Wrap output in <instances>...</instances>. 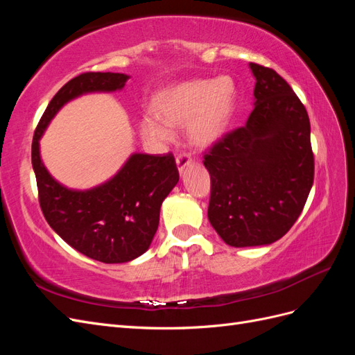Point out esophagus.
<instances>
[{"label":"esophagus","instance_id":"obj_1","mask_svg":"<svg viewBox=\"0 0 355 355\" xmlns=\"http://www.w3.org/2000/svg\"><path fill=\"white\" fill-rule=\"evenodd\" d=\"M191 163H192L191 155H188V154H179L178 158H176V164H178L179 173H180V175L184 173L185 168H188V167L191 166Z\"/></svg>","mask_w":355,"mask_h":355}]
</instances>
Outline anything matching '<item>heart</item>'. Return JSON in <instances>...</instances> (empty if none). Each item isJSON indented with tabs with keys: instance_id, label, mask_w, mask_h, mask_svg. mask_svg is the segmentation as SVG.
Instances as JSON below:
<instances>
[{
	"instance_id": "1",
	"label": "heart",
	"mask_w": 355,
	"mask_h": 355,
	"mask_svg": "<svg viewBox=\"0 0 355 355\" xmlns=\"http://www.w3.org/2000/svg\"><path fill=\"white\" fill-rule=\"evenodd\" d=\"M237 85L228 75L180 83L164 90L154 103V114L166 125L145 118L139 130L145 141L164 145L173 139L168 127L187 125L188 142L209 148L227 133L237 110Z\"/></svg>"
}]
</instances>
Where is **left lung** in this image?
<instances>
[{"instance_id":"8db88e82","label":"left lung","mask_w":355,"mask_h":355,"mask_svg":"<svg viewBox=\"0 0 355 355\" xmlns=\"http://www.w3.org/2000/svg\"><path fill=\"white\" fill-rule=\"evenodd\" d=\"M254 108L204 155L211 180L207 216L232 247L266 245L293 227L314 182L305 106L274 69L250 63Z\"/></svg>"}]
</instances>
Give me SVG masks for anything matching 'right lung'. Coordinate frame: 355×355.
<instances>
[{
  "instance_id": "1",
  "label": "right lung",
  "mask_w": 355,
  "mask_h": 355,
  "mask_svg": "<svg viewBox=\"0 0 355 355\" xmlns=\"http://www.w3.org/2000/svg\"><path fill=\"white\" fill-rule=\"evenodd\" d=\"M128 78L118 72H85L72 78L50 101L32 139V167L46 220L75 250L103 263L130 262L149 249L161 204L179 180L175 157L132 154L105 184L78 191L49 173L40 139L63 105L87 93L121 90Z\"/></svg>"
}]
</instances>
